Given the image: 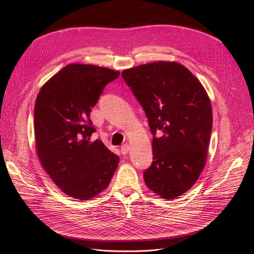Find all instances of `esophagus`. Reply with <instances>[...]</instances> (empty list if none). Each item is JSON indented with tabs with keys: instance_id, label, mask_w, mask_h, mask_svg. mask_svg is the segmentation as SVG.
Instances as JSON below:
<instances>
[{
	"instance_id": "1",
	"label": "esophagus",
	"mask_w": 254,
	"mask_h": 254,
	"mask_svg": "<svg viewBox=\"0 0 254 254\" xmlns=\"http://www.w3.org/2000/svg\"><path fill=\"white\" fill-rule=\"evenodd\" d=\"M129 144L128 143H124L123 146H122V148H121V151H122V154L123 155H127V153H128V151H129Z\"/></svg>"
}]
</instances>
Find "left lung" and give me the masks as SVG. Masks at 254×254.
I'll return each mask as SVG.
<instances>
[{"label":"left lung","instance_id":"left-lung-1","mask_svg":"<svg viewBox=\"0 0 254 254\" xmlns=\"http://www.w3.org/2000/svg\"><path fill=\"white\" fill-rule=\"evenodd\" d=\"M142 106L153 133L154 161L147 187L164 199L187 192L202 173L212 130L210 98L192 72L175 61L141 64L122 72Z\"/></svg>","mask_w":254,"mask_h":254}]
</instances>
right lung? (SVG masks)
<instances>
[{
  "instance_id": "obj_1",
  "label": "right lung",
  "mask_w": 254,
  "mask_h": 254,
  "mask_svg": "<svg viewBox=\"0 0 254 254\" xmlns=\"http://www.w3.org/2000/svg\"><path fill=\"white\" fill-rule=\"evenodd\" d=\"M120 71L69 64L40 89L34 110L36 152L43 169L66 195L89 200L106 189L120 159L100 139L89 120L104 86Z\"/></svg>"
}]
</instances>
